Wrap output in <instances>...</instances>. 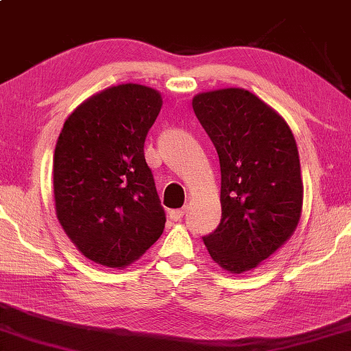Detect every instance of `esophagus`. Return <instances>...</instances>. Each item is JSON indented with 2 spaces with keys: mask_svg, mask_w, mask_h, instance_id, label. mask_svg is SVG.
<instances>
[{
  "mask_svg": "<svg viewBox=\"0 0 351 351\" xmlns=\"http://www.w3.org/2000/svg\"><path fill=\"white\" fill-rule=\"evenodd\" d=\"M186 213V208H181V209H171V211L169 213V217L171 219V221H181V217L184 216Z\"/></svg>",
  "mask_w": 351,
  "mask_h": 351,
  "instance_id": "34e87169",
  "label": "esophagus"
}]
</instances>
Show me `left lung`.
Returning <instances> with one entry per match:
<instances>
[{
  "instance_id": "1",
  "label": "left lung",
  "mask_w": 351,
  "mask_h": 351,
  "mask_svg": "<svg viewBox=\"0 0 351 351\" xmlns=\"http://www.w3.org/2000/svg\"><path fill=\"white\" fill-rule=\"evenodd\" d=\"M221 164V223L203 237L211 258L241 274L289 241L302 209L300 154L289 124L243 88L192 99Z\"/></svg>"
}]
</instances>
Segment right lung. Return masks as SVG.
<instances>
[{
	"mask_svg": "<svg viewBox=\"0 0 351 351\" xmlns=\"http://www.w3.org/2000/svg\"><path fill=\"white\" fill-rule=\"evenodd\" d=\"M160 107L159 91L124 83L86 99L62 125L53 156L56 217L94 263L124 268L164 232L143 151Z\"/></svg>",
	"mask_w": 351,
	"mask_h": 351,
	"instance_id": "1",
	"label": "right lung"
}]
</instances>
